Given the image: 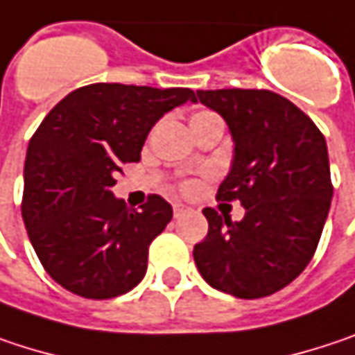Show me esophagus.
<instances>
[{"label": "esophagus", "instance_id": "obj_1", "mask_svg": "<svg viewBox=\"0 0 355 355\" xmlns=\"http://www.w3.org/2000/svg\"><path fill=\"white\" fill-rule=\"evenodd\" d=\"M189 211H193L189 205H182V203H173V213H175V217H180V215H184V213H189Z\"/></svg>", "mask_w": 355, "mask_h": 355}]
</instances>
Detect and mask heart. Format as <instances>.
I'll return each instance as SVG.
<instances>
[{"label": "heart", "mask_w": 355, "mask_h": 355, "mask_svg": "<svg viewBox=\"0 0 355 355\" xmlns=\"http://www.w3.org/2000/svg\"><path fill=\"white\" fill-rule=\"evenodd\" d=\"M209 119H217V115L213 112H199L193 115L191 125H193V130H195V128H199L201 123H205V121H209ZM180 189H182L184 193H193V191H197V182H195V180H182V182H180Z\"/></svg>", "instance_id": "b5f03b06"}]
</instances>
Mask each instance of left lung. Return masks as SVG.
Returning a JSON list of instances; mask_svg holds the SVG:
<instances>
[{"label": "left lung", "instance_id": "obj_1", "mask_svg": "<svg viewBox=\"0 0 355 355\" xmlns=\"http://www.w3.org/2000/svg\"><path fill=\"white\" fill-rule=\"evenodd\" d=\"M234 136V164L217 201H240L242 221L203 209L207 238L193 258L213 288L262 299L291 284L311 262L334 184L327 144L313 119L268 89L197 91Z\"/></svg>", "mask_w": 355, "mask_h": 355}]
</instances>
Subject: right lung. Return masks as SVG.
<instances>
[{
  "mask_svg": "<svg viewBox=\"0 0 355 355\" xmlns=\"http://www.w3.org/2000/svg\"><path fill=\"white\" fill-rule=\"evenodd\" d=\"M195 101L184 87L93 83L58 101L30 138L21 217L44 270L83 299L132 291L148 268V248L173 219L150 195L140 211L115 199L121 166L138 162L152 125Z\"/></svg>",
  "mask_w": 355,
  "mask_h": 355,
  "instance_id": "1",
  "label": "right lung"
}]
</instances>
